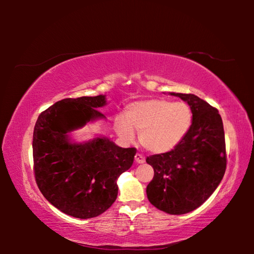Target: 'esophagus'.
<instances>
[{
    "mask_svg": "<svg viewBox=\"0 0 254 254\" xmlns=\"http://www.w3.org/2000/svg\"><path fill=\"white\" fill-rule=\"evenodd\" d=\"M134 159H135V162L136 163H143L145 161L144 157L142 156V154H140V153H136L135 156H134Z\"/></svg>",
    "mask_w": 254,
    "mask_h": 254,
    "instance_id": "esophagus-1",
    "label": "esophagus"
}]
</instances>
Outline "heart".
<instances>
[{"instance_id": "heart-1", "label": "heart", "mask_w": 254, "mask_h": 254, "mask_svg": "<svg viewBox=\"0 0 254 254\" xmlns=\"http://www.w3.org/2000/svg\"><path fill=\"white\" fill-rule=\"evenodd\" d=\"M192 111L187 103L163 98L131 103L126 118L115 119L114 127L124 141L134 140L139 132L141 144L150 152L165 153L175 149L190 130Z\"/></svg>"}]
</instances>
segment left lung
<instances>
[{
	"mask_svg": "<svg viewBox=\"0 0 254 254\" xmlns=\"http://www.w3.org/2000/svg\"><path fill=\"white\" fill-rule=\"evenodd\" d=\"M190 106V130L169 152L153 154L147 163L154 170L147 196L154 207L171 215L191 212L205 203L226 169L225 136L218 111L194 94L169 93Z\"/></svg>",
	"mask_w": 254,
	"mask_h": 254,
	"instance_id": "left-lung-1",
	"label": "left lung"
}]
</instances>
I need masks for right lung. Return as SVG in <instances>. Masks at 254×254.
Instances as JSON below:
<instances>
[{"mask_svg": "<svg viewBox=\"0 0 254 254\" xmlns=\"http://www.w3.org/2000/svg\"><path fill=\"white\" fill-rule=\"evenodd\" d=\"M106 96L65 98L39 115L33 131L36 182L42 195L63 213L96 217L118 197V178L131 168L136 150L121 148L104 135L77 142L72 131L105 120L97 109Z\"/></svg>", "mask_w": 254, "mask_h": 254, "instance_id": "1", "label": "right lung"}]
</instances>
